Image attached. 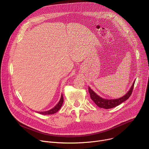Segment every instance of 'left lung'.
<instances>
[{"mask_svg":"<svg viewBox=\"0 0 149 149\" xmlns=\"http://www.w3.org/2000/svg\"><path fill=\"white\" fill-rule=\"evenodd\" d=\"M135 81L133 82L132 86L131 87L130 90L125 95L120 97L117 99H113V100H108V99H104L98 95L93 90H92L90 87H88V91L90 94V97L91 100L95 103V104L98 106L100 108H103L105 109H109L113 107L118 106L124 101H126L128 99L133 90V87L134 86Z\"/></svg>","mask_w":149,"mask_h":149,"instance_id":"obj_1","label":"left lung"}]
</instances>
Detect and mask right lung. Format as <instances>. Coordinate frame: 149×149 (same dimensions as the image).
I'll use <instances>...</instances> for the list:
<instances>
[{
    "mask_svg": "<svg viewBox=\"0 0 149 149\" xmlns=\"http://www.w3.org/2000/svg\"><path fill=\"white\" fill-rule=\"evenodd\" d=\"M63 102V95L62 94H61V99L59 100V101L58 102V103L55 106V107L47 111H43V112H38L39 114H44V115H49V114H53L55 113H56L57 111H58V110L61 109V107H62V103Z\"/></svg>",
    "mask_w": 149,
    "mask_h": 149,
    "instance_id": "right-lung-1",
    "label": "right lung"
}]
</instances>
